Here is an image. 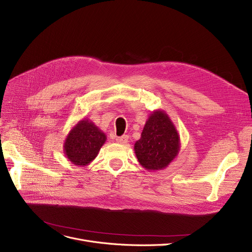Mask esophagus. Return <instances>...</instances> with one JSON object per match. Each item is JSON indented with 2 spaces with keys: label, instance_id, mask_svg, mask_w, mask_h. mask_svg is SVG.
<instances>
[{
  "label": "esophagus",
  "instance_id": "34e87169",
  "mask_svg": "<svg viewBox=\"0 0 252 252\" xmlns=\"http://www.w3.org/2000/svg\"><path fill=\"white\" fill-rule=\"evenodd\" d=\"M116 142L119 144H126L128 142V136L127 135H124L122 137H117L116 138Z\"/></svg>",
  "mask_w": 252,
  "mask_h": 252
}]
</instances>
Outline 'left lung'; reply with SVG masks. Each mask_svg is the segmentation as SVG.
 Instances as JSON below:
<instances>
[{
  "mask_svg": "<svg viewBox=\"0 0 252 252\" xmlns=\"http://www.w3.org/2000/svg\"><path fill=\"white\" fill-rule=\"evenodd\" d=\"M134 150L139 163L147 171L166 169L176 158L180 137L166 111L151 112Z\"/></svg>",
  "mask_w": 252,
  "mask_h": 252,
  "instance_id": "8db88e82",
  "label": "left lung"
}]
</instances>
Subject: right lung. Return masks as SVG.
I'll return each instance as SVG.
<instances>
[{"mask_svg":"<svg viewBox=\"0 0 252 252\" xmlns=\"http://www.w3.org/2000/svg\"><path fill=\"white\" fill-rule=\"evenodd\" d=\"M107 140L106 134L92 120L83 118L76 124L63 142V153L73 165L86 167L96 158Z\"/></svg>","mask_w":252,"mask_h":252,"instance_id":"add662e5","label":"right lung"}]
</instances>
